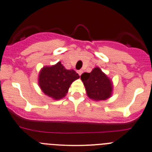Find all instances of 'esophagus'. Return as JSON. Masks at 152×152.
Instances as JSON below:
<instances>
[{"label":"esophagus","mask_w":152,"mask_h":152,"mask_svg":"<svg viewBox=\"0 0 152 152\" xmlns=\"http://www.w3.org/2000/svg\"><path fill=\"white\" fill-rule=\"evenodd\" d=\"M77 73H78V75H79L80 76L81 75H82L83 71H82V70H78V71H77Z\"/></svg>","instance_id":"esophagus-1"}]
</instances>
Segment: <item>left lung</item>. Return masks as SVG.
<instances>
[{
    "mask_svg": "<svg viewBox=\"0 0 152 152\" xmlns=\"http://www.w3.org/2000/svg\"><path fill=\"white\" fill-rule=\"evenodd\" d=\"M88 97L94 100H104L112 94V84L107 76L96 67L90 73L80 76Z\"/></svg>",
    "mask_w": 152,
    "mask_h": 152,
    "instance_id": "obj_1",
    "label": "left lung"
}]
</instances>
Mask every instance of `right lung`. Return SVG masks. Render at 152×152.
<instances>
[{
  "instance_id": "obj_1",
  "label": "right lung",
  "mask_w": 152,
  "mask_h": 152,
  "mask_svg": "<svg viewBox=\"0 0 152 152\" xmlns=\"http://www.w3.org/2000/svg\"><path fill=\"white\" fill-rule=\"evenodd\" d=\"M80 76L75 70L64 68L61 62L42 69L39 75V86L45 94L59 100L66 94L70 85Z\"/></svg>"
}]
</instances>
